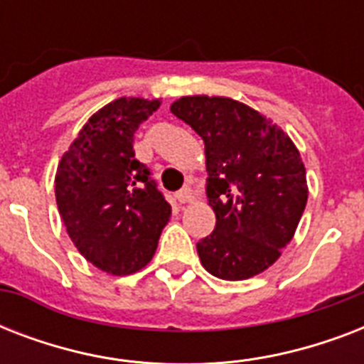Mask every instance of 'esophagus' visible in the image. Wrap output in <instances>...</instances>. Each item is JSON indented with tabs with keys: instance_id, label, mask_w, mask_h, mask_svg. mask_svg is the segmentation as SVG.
<instances>
[{
	"instance_id": "esophagus-1",
	"label": "esophagus",
	"mask_w": 364,
	"mask_h": 364,
	"mask_svg": "<svg viewBox=\"0 0 364 364\" xmlns=\"http://www.w3.org/2000/svg\"><path fill=\"white\" fill-rule=\"evenodd\" d=\"M177 200H179L181 204H188V202H193L194 200V193L188 187L181 188V191L177 193Z\"/></svg>"
}]
</instances>
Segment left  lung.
<instances>
[{
  "instance_id": "8db88e82",
  "label": "left lung",
  "mask_w": 364,
  "mask_h": 364,
  "mask_svg": "<svg viewBox=\"0 0 364 364\" xmlns=\"http://www.w3.org/2000/svg\"><path fill=\"white\" fill-rule=\"evenodd\" d=\"M171 113L205 145L217 223L196 243L202 266L228 282L264 272L293 240L308 202L299 149L279 126L236 100L185 96Z\"/></svg>"
}]
</instances>
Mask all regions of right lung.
Listing matches in <instances>:
<instances>
[{
  "mask_svg": "<svg viewBox=\"0 0 364 364\" xmlns=\"http://www.w3.org/2000/svg\"><path fill=\"white\" fill-rule=\"evenodd\" d=\"M159 100L119 98L94 113L56 170V204L79 253L128 276L153 259L171 205L134 153V134Z\"/></svg>",
  "mask_w": 364,
  "mask_h": 364,
  "instance_id": "right-lung-1",
  "label": "right lung"
}]
</instances>
